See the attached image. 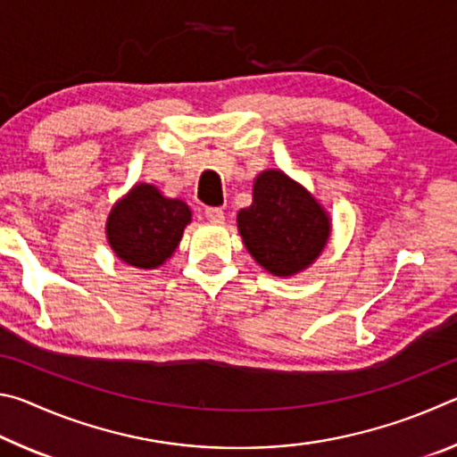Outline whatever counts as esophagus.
<instances>
[{
  "mask_svg": "<svg viewBox=\"0 0 457 457\" xmlns=\"http://www.w3.org/2000/svg\"><path fill=\"white\" fill-rule=\"evenodd\" d=\"M205 218L210 220L212 223H223V220H226V215H223L221 207H207Z\"/></svg>",
  "mask_w": 457,
  "mask_h": 457,
  "instance_id": "1",
  "label": "esophagus"
}]
</instances>
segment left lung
<instances>
[{"label": "left lung", "instance_id": "obj_1", "mask_svg": "<svg viewBox=\"0 0 457 457\" xmlns=\"http://www.w3.org/2000/svg\"><path fill=\"white\" fill-rule=\"evenodd\" d=\"M245 250L272 276L290 278L311 268L328 244L330 215L303 183L266 169L252 187V205L237 213Z\"/></svg>", "mask_w": 457, "mask_h": 457}]
</instances>
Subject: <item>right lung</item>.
<instances>
[{
    "instance_id": "obj_1",
    "label": "right lung",
    "mask_w": 457,
    "mask_h": 457,
    "mask_svg": "<svg viewBox=\"0 0 457 457\" xmlns=\"http://www.w3.org/2000/svg\"><path fill=\"white\" fill-rule=\"evenodd\" d=\"M189 223L191 210L183 199L165 197L151 183H135L108 213L106 239L125 264L154 270L173 256Z\"/></svg>"
}]
</instances>
